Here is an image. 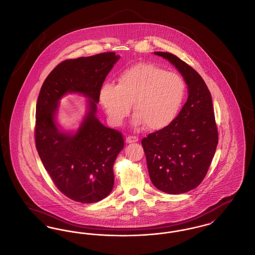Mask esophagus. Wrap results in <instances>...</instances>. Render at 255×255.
Wrapping results in <instances>:
<instances>
[{
  "instance_id": "1",
  "label": "esophagus",
  "mask_w": 255,
  "mask_h": 255,
  "mask_svg": "<svg viewBox=\"0 0 255 255\" xmlns=\"http://www.w3.org/2000/svg\"><path fill=\"white\" fill-rule=\"evenodd\" d=\"M137 141H138V137L135 135H129L126 137L127 143H133V142H137Z\"/></svg>"
}]
</instances>
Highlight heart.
<instances>
[{"label":"heart","instance_id":"b5f03b06","mask_svg":"<svg viewBox=\"0 0 255 255\" xmlns=\"http://www.w3.org/2000/svg\"><path fill=\"white\" fill-rule=\"evenodd\" d=\"M185 95L186 85L180 74L154 64L139 63L122 72L117 85L101 86L99 101L113 126H122L133 103V126L145 125L151 131H158L176 120Z\"/></svg>","mask_w":255,"mask_h":255}]
</instances>
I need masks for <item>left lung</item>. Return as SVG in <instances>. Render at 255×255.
<instances>
[{
	"mask_svg": "<svg viewBox=\"0 0 255 255\" xmlns=\"http://www.w3.org/2000/svg\"><path fill=\"white\" fill-rule=\"evenodd\" d=\"M172 63L188 87V97L168 127L142 138L153 184L162 192L182 194L206 177L218 144V129L210 92L202 76L169 52H154Z\"/></svg>",
	"mask_w": 255,
	"mask_h": 255,
	"instance_id": "obj_1",
	"label": "left lung"
}]
</instances>
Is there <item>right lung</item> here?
I'll return each instance as SVG.
<instances>
[{"instance_id":"1","label":"right lung","mask_w":255,"mask_h":255,"mask_svg":"<svg viewBox=\"0 0 255 255\" xmlns=\"http://www.w3.org/2000/svg\"><path fill=\"white\" fill-rule=\"evenodd\" d=\"M120 56L115 52L68 59L44 81L36 104L35 144L44 167L61 192L75 202L101 201L114 187L113 166L124 147L122 133L96 117L99 90ZM68 92L90 98L89 112L75 134L58 130V100Z\"/></svg>"}]
</instances>
